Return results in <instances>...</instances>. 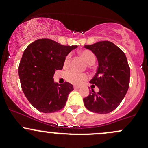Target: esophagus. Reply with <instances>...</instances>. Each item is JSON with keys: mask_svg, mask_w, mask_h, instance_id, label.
I'll list each match as a JSON object with an SVG mask.
<instances>
[{"mask_svg": "<svg viewBox=\"0 0 148 148\" xmlns=\"http://www.w3.org/2000/svg\"><path fill=\"white\" fill-rule=\"evenodd\" d=\"M79 88H80V86H74V89H79Z\"/></svg>", "mask_w": 148, "mask_h": 148, "instance_id": "1", "label": "esophagus"}]
</instances>
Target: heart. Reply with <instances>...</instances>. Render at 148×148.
Instances as JSON below:
<instances>
[{
    "instance_id": "obj_1",
    "label": "heart",
    "mask_w": 148,
    "mask_h": 148,
    "mask_svg": "<svg viewBox=\"0 0 148 148\" xmlns=\"http://www.w3.org/2000/svg\"><path fill=\"white\" fill-rule=\"evenodd\" d=\"M82 58L84 59L86 64L89 65H92L95 63L96 61V57L92 52L89 50H84L81 52ZM70 60H71V54H68L64 60V66H67L69 64ZM64 78L69 83L74 85H81L86 82L88 79V76L86 74H79L73 70H69L65 73Z\"/></svg>"
}]
</instances>
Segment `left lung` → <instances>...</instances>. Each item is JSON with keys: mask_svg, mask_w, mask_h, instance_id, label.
<instances>
[{"mask_svg": "<svg viewBox=\"0 0 148 148\" xmlns=\"http://www.w3.org/2000/svg\"><path fill=\"white\" fill-rule=\"evenodd\" d=\"M84 47L92 51L98 60L97 71L89 82L99 89L98 93L91 89L83 99L84 106L94 113H110L122 101L130 84V66L126 56L109 41L98 42Z\"/></svg>", "mask_w": 148, "mask_h": 148, "instance_id": "obj_1", "label": "left lung"}]
</instances>
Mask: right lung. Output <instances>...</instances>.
<instances>
[{
	"mask_svg": "<svg viewBox=\"0 0 148 148\" xmlns=\"http://www.w3.org/2000/svg\"><path fill=\"white\" fill-rule=\"evenodd\" d=\"M77 46H64L49 39H39L27 46L18 67L21 84L29 103L42 113L64 107L73 85L54 83L56 70L62 69L65 57Z\"/></svg>",
	"mask_w": 148,
	"mask_h": 148,
	"instance_id": "add662e5",
	"label": "right lung"
}]
</instances>
